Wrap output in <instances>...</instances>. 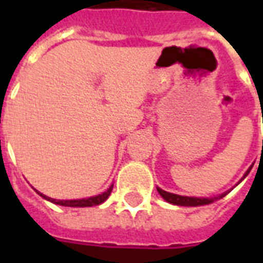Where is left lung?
Here are the masks:
<instances>
[{
	"label": "left lung",
	"instance_id": "left-lung-1",
	"mask_svg": "<svg viewBox=\"0 0 263 263\" xmlns=\"http://www.w3.org/2000/svg\"><path fill=\"white\" fill-rule=\"evenodd\" d=\"M251 169H252V166H251L248 171H247V173L243 175L242 179H245V177L248 176V173L251 172ZM242 179H241V180H242ZM241 180H239V182H241ZM158 192H159L160 196L165 198L167 203L175 204V205H187V207L189 205H190V207H196V205H205V204L213 203V201L218 200V198H222L224 196H227V193H228V192H226V193L220 194V196H217V197H186V196H179V194L169 193V192H165V190H162V189L159 187H158Z\"/></svg>",
	"mask_w": 263,
	"mask_h": 263
}]
</instances>
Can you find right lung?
Segmentation results:
<instances>
[{"mask_svg": "<svg viewBox=\"0 0 263 263\" xmlns=\"http://www.w3.org/2000/svg\"><path fill=\"white\" fill-rule=\"evenodd\" d=\"M112 192V186H109L108 190L107 192H104V193L98 194V196H94V197H88V198H80V200H56V198H50L48 196H45L42 193H37L41 194L43 198H46L49 201H52L54 204H59V205H65V207H92V205H98V204L104 203L108 196Z\"/></svg>", "mask_w": 263, "mask_h": 263, "instance_id": "obj_1", "label": "right lung"}]
</instances>
